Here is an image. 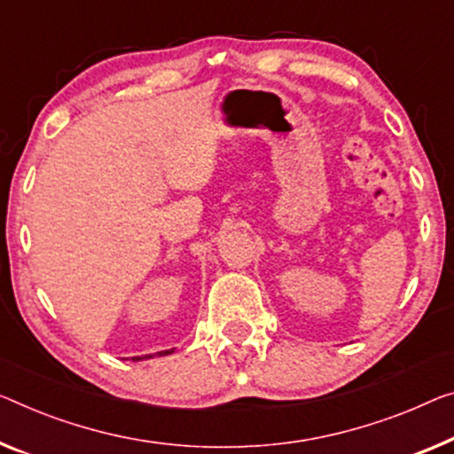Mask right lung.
I'll use <instances>...</instances> for the list:
<instances>
[{"label":"right lung","mask_w":454,"mask_h":454,"mask_svg":"<svg viewBox=\"0 0 454 454\" xmlns=\"http://www.w3.org/2000/svg\"><path fill=\"white\" fill-rule=\"evenodd\" d=\"M173 353V348L171 350H160V353H157L159 356H165V355H171ZM154 355H145V356H132V361H145V358H153Z\"/></svg>","instance_id":"add662e5"}]
</instances>
